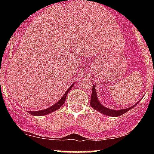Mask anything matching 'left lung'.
Masks as SVG:
<instances>
[{
    "instance_id": "obj_1",
    "label": "left lung",
    "mask_w": 154,
    "mask_h": 154,
    "mask_svg": "<svg viewBox=\"0 0 154 154\" xmlns=\"http://www.w3.org/2000/svg\"><path fill=\"white\" fill-rule=\"evenodd\" d=\"M137 103L138 102L136 103V104H134L131 107H129V108H127V109H119V110H114V109H112L106 108V106H103V105L100 103V102L98 100L96 88L95 86H94V85H93L90 104H91V106L94 109L97 110V111H98L99 112L102 113V114L106 115V116H112V117H118V116H122V115L125 114V112H127V111L131 109L136 106Z\"/></svg>"
}]
</instances>
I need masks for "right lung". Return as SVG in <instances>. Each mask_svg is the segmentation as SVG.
Here are the masks:
<instances>
[{"mask_svg":"<svg viewBox=\"0 0 154 154\" xmlns=\"http://www.w3.org/2000/svg\"><path fill=\"white\" fill-rule=\"evenodd\" d=\"M74 85V83L73 84H71V86L68 88V89L67 91L65 92V94H63V97H61L60 100L58 102L55 103V104L52 105L51 106H50L49 108L45 109H42V110H39V111H28V112L29 114H31L32 116H45V115L50 114V113L56 111V110L59 109L63 105V103H65L66 101V96H67L68 91L71 90V88H72L73 86Z\"/></svg>","mask_w":154,"mask_h":154,"instance_id":"obj_1","label":"right lung"}]
</instances>
